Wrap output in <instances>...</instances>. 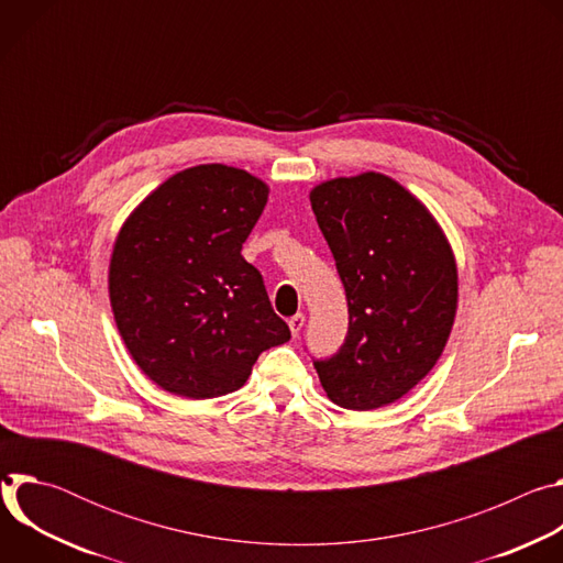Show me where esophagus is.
Returning a JSON list of instances; mask_svg holds the SVG:
<instances>
[{"label":"esophagus","instance_id":"34e87169","mask_svg":"<svg viewBox=\"0 0 563 563\" xmlns=\"http://www.w3.org/2000/svg\"><path fill=\"white\" fill-rule=\"evenodd\" d=\"M302 325H305V313H296V316L289 318V330H291V336H294V339L300 334Z\"/></svg>","mask_w":563,"mask_h":563}]
</instances>
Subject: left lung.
Returning a JSON list of instances; mask_svg holds the SVG:
<instances>
[{
  "mask_svg": "<svg viewBox=\"0 0 563 563\" xmlns=\"http://www.w3.org/2000/svg\"><path fill=\"white\" fill-rule=\"evenodd\" d=\"M334 254L350 330L339 354L316 361L330 400L376 410L415 389L450 339L459 272L432 211L394 178L365 172L309 191Z\"/></svg>",
  "mask_w": 563,
  "mask_h": 563,
  "instance_id": "obj_1",
  "label": "left lung"
}]
</instances>
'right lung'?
Returning a JSON list of instances; mask_svg holds the SVG:
<instances>
[{"label":"right lung","mask_w":563,"mask_h":563,"mask_svg":"<svg viewBox=\"0 0 563 563\" xmlns=\"http://www.w3.org/2000/svg\"><path fill=\"white\" fill-rule=\"evenodd\" d=\"M267 198V183L245 169L198 165L155 187L120 227L111 309L157 387L191 400L229 394L261 352L289 341L261 272L240 254Z\"/></svg>","instance_id":"obj_1"}]
</instances>
